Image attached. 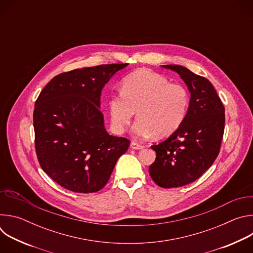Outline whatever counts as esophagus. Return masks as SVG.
<instances>
[{
    "mask_svg": "<svg viewBox=\"0 0 253 253\" xmlns=\"http://www.w3.org/2000/svg\"><path fill=\"white\" fill-rule=\"evenodd\" d=\"M130 148H131V149H134V150H141V149L144 148V146L141 145V144L136 143V142L133 141V142L130 143Z\"/></svg>",
    "mask_w": 253,
    "mask_h": 253,
    "instance_id": "obj_1",
    "label": "esophagus"
}]
</instances>
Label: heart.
Returning <instances> with one entry per match:
<instances>
[{
  "instance_id": "1",
  "label": "heart",
  "mask_w": 253,
  "mask_h": 253,
  "mask_svg": "<svg viewBox=\"0 0 253 253\" xmlns=\"http://www.w3.org/2000/svg\"><path fill=\"white\" fill-rule=\"evenodd\" d=\"M189 106L184 87L170 84L168 79L152 71L139 70L126 76L121 93L108 96L107 107L112 131H126L137 111L138 119L132 126L137 138H164L183 123Z\"/></svg>"
}]
</instances>
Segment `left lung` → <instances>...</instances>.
Listing matches in <instances>:
<instances>
[{"label":"left lung","instance_id":"left-lung-1","mask_svg":"<svg viewBox=\"0 0 253 253\" xmlns=\"http://www.w3.org/2000/svg\"><path fill=\"white\" fill-rule=\"evenodd\" d=\"M180 76L190 93L186 117L165 141L153 145L156 159L149 167L160 187L187 185L198 179L218 156L224 132V106L212 84L180 65H162Z\"/></svg>","mask_w":253,"mask_h":253}]
</instances>
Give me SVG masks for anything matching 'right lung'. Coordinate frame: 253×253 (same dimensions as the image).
Here are the masks:
<instances>
[{"label":"right lung","mask_w":253,"mask_h":253,"mask_svg":"<svg viewBox=\"0 0 253 253\" xmlns=\"http://www.w3.org/2000/svg\"><path fill=\"white\" fill-rule=\"evenodd\" d=\"M128 65H100L62 73L36 101V152L42 169L62 187L79 193L99 191L127 151L128 139L106 131L100 97L105 84Z\"/></svg>","instance_id":"right-lung-1"}]
</instances>
